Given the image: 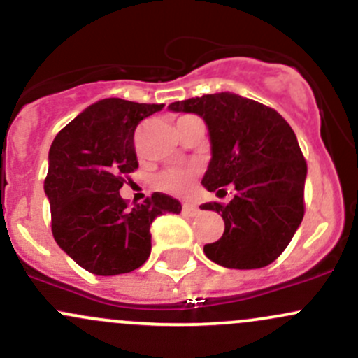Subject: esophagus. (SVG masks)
<instances>
[{
	"label": "esophagus",
	"instance_id": "1",
	"mask_svg": "<svg viewBox=\"0 0 358 358\" xmlns=\"http://www.w3.org/2000/svg\"><path fill=\"white\" fill-rule=\"evenodd\" d=\"M199 213H201V209L195 204H192V202H185V204H183V214H187V216L195 217L199 216Z\"/></svg>",
	"mask_w": 358,
	"mask_h": 358
}]
</instances>
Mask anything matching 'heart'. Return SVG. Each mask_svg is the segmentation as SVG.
I'll use <instances>...</instances> for the list:
<instances>
[{
	"label": "heart",
	"instance_id": "obj_1",
	"mask_svg": "<svg viewBox=\"0 0 358 358\" xmlns=\"http://www.w3.org/2000/svg\"><path fill=\"white\" fill-rule=\"evenodd\" d=\"M187 118V116H182ZM199 169L194 166L189 168H169L166 171L159 173L156 178V187L161 192L173 195H185L189 194L194 187L195 178H197Z\"/></svg>",
	"mask_w": 358,
	"mask_h": 358
}]
</instances>
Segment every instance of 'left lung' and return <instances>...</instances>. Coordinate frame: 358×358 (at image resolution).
I'll return each instance as SVG.
<instances>
[{
    "label": "left lung",
    "instance_id": "left-lung-1",
    "mask_svg": "<svg viewBox=\"0 0 358 358\" xmlns=\"http://www.w3.org/2000/svg\"><path fill=\"white\" fill-rule=\"evenodd\" d=\"M171 111L204 118L210 163L202 185L209 192L235 187L229 204L206 202L201 209L223 216L220 240L204 254L229 269H259L276 261L306 213L307 163L295 131L273 108L231 92L176 101Z\"/></svg>",
    "mask_w": 358,
    "mask_h": 358
}]
</instances>
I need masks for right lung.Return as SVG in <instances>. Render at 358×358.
Listing matches in <instances>:
<instances>
[{
	"label": "right lung",
	"mask_w": 358,
	"mask_h": 358,
	"mask_svg": "<svg viewBox=\"0 0 358 358\" xmlns=\"http://www.w3.org/2000/svg\"><path fill=\"white\" fill-rule=\"evenodd\" d=\"M164 104L110 97L92 104L58 131L50 149L44 190L56 243L80 268L99 276L131 273L150 255V224L182 204L154 192L129 206L120 189L138 168L134 135Z\"/></svg>",
	"instance_id": "add662e5"
}]
</instances>
